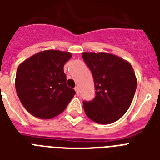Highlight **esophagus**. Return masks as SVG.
<instances>
[{
  "label": "esophagus",
  "mask_w": 160,
  "mask_h": 160,
  "mask_svg": "<svg viewBox=\"0 0 160 160\" xmlns=\"http://www.w3.org/2000/svg\"><path fill=\"white\" fill-rule=\"evenodd\" d=\"M75 92H76V95H79V87H75Z\"/></svg>",
  "instance_id": "34e87169"
}]
</instances>
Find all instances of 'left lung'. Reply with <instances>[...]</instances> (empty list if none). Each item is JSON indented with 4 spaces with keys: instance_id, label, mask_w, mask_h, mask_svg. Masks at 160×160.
Returning <instances> with one entry per match:
<instances>
[{
    "instance_id": "left-lung-1",
    "label": "left lung",
    "mask_w": 160,
    "mask_h": 160,
    "mask_svg": "<svg viewBox=\"0 0 160 160\" xmlns=\"http://www.w3.org/2000/svg\"><path fill=\"white\" fill-rule=\"evenodd\" d=\"M82 57L92 72L96 95L84 101L86 115L95 123H114L124 115L131 105L137 79L130 63L106 52H84Z\"/></svg>"
}]
</instances>
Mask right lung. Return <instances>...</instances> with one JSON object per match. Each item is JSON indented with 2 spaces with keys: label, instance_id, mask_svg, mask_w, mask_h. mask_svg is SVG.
Listing matches in <instances>:
<instances>
[{
  "label": "right lung",
  "instance_id": "right-lung-1",
  "mask_svg": "<svg viewBox=\"0 0 160 160\" xmlns=\"http://www.w3.org/2000/svg\"><path fill=\"white\" fill-rule=\"evenodd\" d=\"M72 55L47 50L21 63L15 86L21 104L33 116L49 119L61 114L75 94L68 87L64 65Z\"/></svg>",
  "mask_w": 160,
  "mask_h": 160
}]
</instances>
